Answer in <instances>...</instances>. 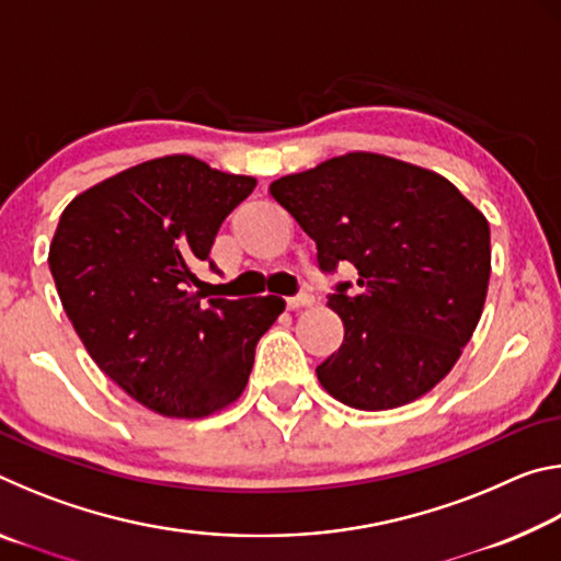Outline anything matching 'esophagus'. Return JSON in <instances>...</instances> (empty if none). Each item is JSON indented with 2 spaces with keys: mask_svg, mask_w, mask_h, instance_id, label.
<instances>
[{
  "mask_svg": "<svg viewBox=\"0 0 561 561\" xmlns=\"http://www.w3.org/2000/svg\"><path fill=\"white\" fill-rule=\"evenodd\" d=\"M311 304H314V297H311V294H307V291H301V294H297V297H287V309H299V307H311Z\"/></svg>",
  "mask_w": 561,
  "mask_h": 561,
  "instance_id": "1",
  "label": "esophagus"
}]
</instances>
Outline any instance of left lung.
I'll list each match as a JSON object with an SVG mask.
<instances>
[{
  "instance_id": "1",
  "label": "left lung",
  "mask_w": 561,
  "mask_h": 561,
  "mask_svg": "<svg viewBox=\"0 0 561 561\" xmlns=\"http://www.w3.org/2000/svg\"><path fill=\"white\" fill-rule=\"evenodd\" d=\"M270 195L317 242L321 272L356 267L329 309L344 344L317 366L358 411L415 401L450 374L490 282V225L450 180L378 153H346L284 175Z\"/></svg>"
}]
</instances>
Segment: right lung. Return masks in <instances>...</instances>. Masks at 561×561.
I'll list each match as a JSON object with an SVG mask.
<instances>
[{
    "label": "right lung",
    "instance_id": "right-lung-1",
    "mask_svg": "<svg viewBox=\"0 0 561 561\" xmlns=\"http://www.w3.org/2000/svg\"><path fill=\"white\" fill-rule=\"evenodd\" d=\"M257 180L165 156L76 195L49 247L66 317L111 381L150 411L205 417L234 403L279 297L190 291L215 234Z\"/></svg>",
    "mask_w": 561,
    "mask_h": 561
}]
</instances>
